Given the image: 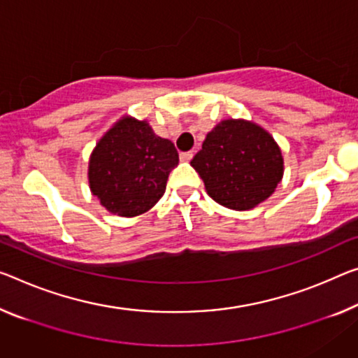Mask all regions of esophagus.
<instances>
[{
    "mask_svg": "<svg viewBox=\"0 0 358 358\" xmlns=\"http://www.w3.org/2000/svg\"><path fill=\"white\" fill-rule=\"evenodd\" d=\"M194 158V153L192 152H182L180 153V162H190Z\"/></svg>",
    "mask_w": 358,
    "mask_h": 358,
    "instance_id": "34e87169",
    "label": "esophagus"
}]
</instances>
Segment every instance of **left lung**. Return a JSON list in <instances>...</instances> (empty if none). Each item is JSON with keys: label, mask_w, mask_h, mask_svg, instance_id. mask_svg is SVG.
Wrapping results in <instances>:
<instances>
[{"label": "left lung", "mask_w": 358, "mask_h": 358, "mask_svg": "<svg viewBox=\"0 0 358 358\" xmlns=\"http://www.w3.org/2000/svg\"><path fill=\"white\" fill-rule=\"evenodd\" d=\"M214 201L245 211L273 194L283 158L273 137L245 120H225L208 133L190 162Z\"/></svg>", "instance_id": "1"}]
</instances>
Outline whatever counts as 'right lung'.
I'll list each match as a JSON object with an SVG mask.
<instances>
[{
    "mask_svg": "<svg viewBox=\"0 0 358 358\" xmlns=\"http://www.w3.org/2000/svg\"><path fill=\"white\" fill-rule=\"evenodd\" d=\"M179 153L145 122L123 118L99 141L90 160L92 194L110 213L133 217L160 200Z\"/></svg>",
    "mask_w": 358,
    "mask_h": 358,
    "instance_id": "1",
    "label": "right lung"
}]
</instances>
